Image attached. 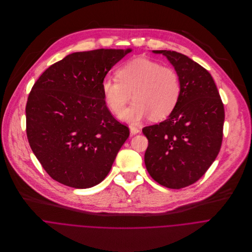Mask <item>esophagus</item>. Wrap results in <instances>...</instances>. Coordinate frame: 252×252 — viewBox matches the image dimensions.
<instances>
[{
  "label": "esophagus",
  "mask_w": 252,
  "mask_h": 252,
  "mask_svg": "<svg viewBox=\"0 0 252 252\" xmlns=\"http://www.w3.org/2000/svg\"><path fill=\"white\" fill-rule=\"evenodd\" d=\"M129 128H130V133L132 134V135H135V134H138L139 132H140V128H138L136 125H134V124H131L130 126H129Z\"/></svg>",
  "instance_id": "esophagus-1"
}]
</instances>
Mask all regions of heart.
Here are the masks:
<instances>
[{"label":"heart","instance_id":"b5f03b06","mask_svg":"<svg viewBox=\"0 0 252 252\" xmlns=\"http://www.w3.org/2000/svg\"><path fill=\"white\" fill-rule=\"evenodd\" d=\"M117 78L106 77L101 88L109 109L120 113L133 98L134 102L120 118L136 123L148 117L163 120L176 109L182 95V81L178 71L146 58H137L119 67Z\"/></svg>","mask_w":252,"mask_h":252}]
</instances>
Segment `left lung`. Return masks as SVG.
Segmentation results:
<instances>
[{"mask_svg":"<svg viewBox=\"0 0 252 252\" xmlns=\"http://www.w3.org/2000/svg\"><path fill=\"white\" fill-rule=\"evenodd\" d=\"M162 54L178 71L182 95L163 122L143 128L148 139L145 165L157 183L182 189L202 178L221 147L224 108L211 73L187 56L171 50Z\"/></svg>","mask_w":252,"mask_h":252,"instance_id":"obj_1","label":"left lung"}]
</instances>
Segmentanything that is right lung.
<instances>
[{
	"mask_svg": "<svg viewBox=\"0 0 252 252\" xmlns=\"http://www.w3.org/2000/svg\"><path fill=\"white\" fill-rule=\"evenodd\" d=\"M131 49L73 53L50 65L27 101V136L44 171L75 189L101 183L111 170L129 128L106 106L101 84Z\"/></svg>",
	"mask_w": 252,
	"mask_h": 252,
	"instance_id": "1",
	"label": "right lung"
}]
</instances>
